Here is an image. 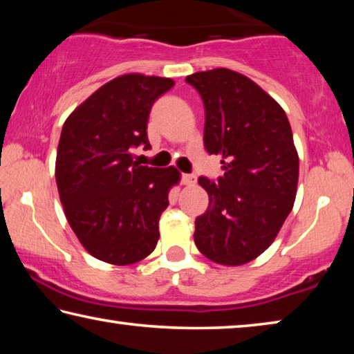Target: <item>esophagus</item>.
I'll list each match as a JSON object with an SVG mask.
<instances>
[{"instance_id":"1","label":"esophagus","mask_w":354,"mask_h":354,"mask_svg":"<svg viewBox=\"0 0 354 354\" xmlns=\"http://www.w3.org/2000/svg\"><path fill=\"white\" fill-rule=\"evenodd\" d=\"M181 183L184 185H194L196 183V176L195 175H187V173H184L181 176Z\"/></svg>"}]
</instances>
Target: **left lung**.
I'll return each mask as SVG.
<instances>
[{
	"mask_svg": "<svg viewBox=\"0 0 354 354\" xmlns=\"http://www.w3.org/2000/svg\"><path fill=\"white\" fill-rule=\"evenodd\" d=\"M205 103V147L220 154L225 175L198 183L207 211L195 220V243L207 259L242 266L270 247L290 214L298 153L289 120L250 77L227 68L185 77Z\"/></svg>",
	"mask_w": 354,
	"mask_h": 354,
	"instance_id": "8db88e82",
	"label": "left lung"
}]
</instances>
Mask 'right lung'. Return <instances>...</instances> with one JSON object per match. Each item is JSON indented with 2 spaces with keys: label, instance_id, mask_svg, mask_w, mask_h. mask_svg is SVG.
<instances>
[{
  "label": "right lung",
  "instance_id": "obj_1",
  "mask_svg": "<svg viewBox=\"0 0 354 354\" xmlns=\"http://www.w3.org/2000/svg\"><path fill=\"white\" fill-rule=\"evenodd\" d=\"M170 77L129 73L106 82L65 120L56 183L71 230L93 257L129 266L153 253L175 167L139 165L133 149L149 148L147 123Z\"/></svg>",
  "mask_w": 354,
  "mask_h": 354
}]
</instances>
